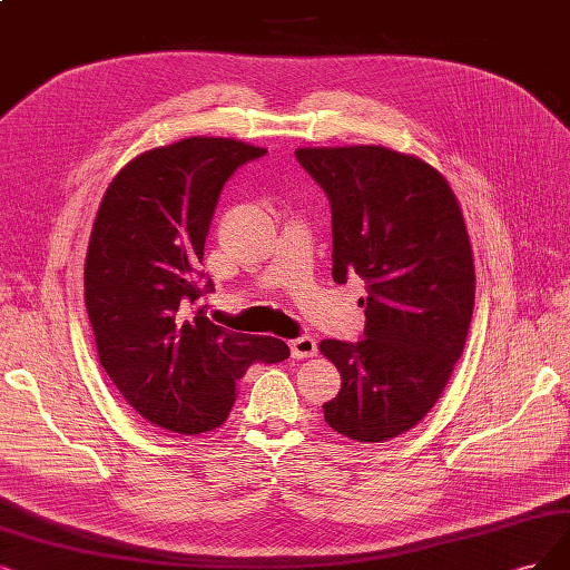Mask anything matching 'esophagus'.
Wrapping results in <instances>:
<instances>
[{
    "mask_svg": "<svg viewBox=\"0 0 570 570\" xmlns=\"http://www.w3.org/2000/svg\"><path fill=\"white\" fill-rule=\"evenodd\" d=\"M291 354L293 360H309V356L317 354V341L312 338V335H301V338L291 341Z\"/></svg>",
    "mask_w": 570,
    "mask_h": 570,
    "instance_id": "esophagus-1",
    "label": "esophagus"
}]
</instances>
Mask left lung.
<instances>
[{
  "label": "left lung",
  "instance_id": "left-lung-1",
  "mask_svg": "<svg viewBox=\"0 0 570 570\" xmlns=\"http://www.w3.org/2000/svg\"><path fill=\"white\" fill-rule=\"evenodd\" d=\"M333 214V282L360 274L368 296L364 341H322L341 371L324 404L338 434L381 444L439 402L462 356L474 309V258L449 180L383 145L298 147Z\"/></svg>",
  "mask_w": 570,
  "mask_h": 570
}]
</instances>
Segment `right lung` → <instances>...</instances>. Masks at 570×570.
<instances>
[{"instance_id":"add662e5","label":"right lung","mask_w":570,"mask_h":570,"mask_svg":"<svg viewBox=\"0 0 570 570\" xmlns=\"http://www.w3.org/2000/svg\"><path fill=\"white\" fill-rule=\"evenodd\" d=\"M265 153L206 136L153 147L121 168L98 206L83 263L98 360L126 404L168 432L220 428L246 368L291 354L279 338L227 331L197 309L220 189Z\"/></svg>"}]
</instances>
